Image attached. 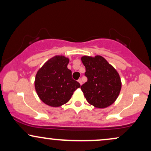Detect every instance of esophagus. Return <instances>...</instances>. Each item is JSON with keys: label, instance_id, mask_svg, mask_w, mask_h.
Returning a JSON list of instances; mask_svg holds the SVG:
<instances>
[{"label": "esophagus", "instance_id": "obj_1", "mask_svg": "<svg viewBox=\"0 0 151 151\" xmlns=\"http://www.w3.org/2000/svg\"><path fill=\"white\" fill-rule=\"evenodd\" d=\"M78 81H79V84H80V85H81V84H82V80H81V79H78Z\"/></svg>", "mask_w": 151, "mask_h": 151}]
</instances>
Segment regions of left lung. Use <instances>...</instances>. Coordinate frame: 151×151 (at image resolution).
I'll return each instance as SVG.
<instances>
[{
  "instance_id": "1",
  "label": "left lung",
  "mask_w": 151,
  "mask_h": 151,
  "mask_svg": "<svg viewBox=\"0 0 151 151\" xmlns=\"http://www.w3.org/2000/svg\"><path fill=\"white\" fill-rule=\"evenodd\" d=\"M87 81L81 86L86 101L96 108H106L114 103L121 89L120 76L103 57L83 56Z\"/></svg>"
}]
</instances>
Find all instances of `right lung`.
Segmentation results:
<instances>
[{
  "label": "right lung",
  "instance_id": "obj_1",
  "mask_svg": "<svg viewBox=\"0 0 151 151\" xmlns=\"http://www.w3.org/2000/svg\"><path fill=\"white\" fill-rule=\"evenodd\" d=\"M69 59L57 55L50 59L37 71L35 87L38 96L47 105L58 107L69 101L80 84L72 78L67 68Z\"/></svg>",
  "mask_w": 151,
  "mask_h": 151
}]
</instances>
